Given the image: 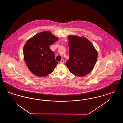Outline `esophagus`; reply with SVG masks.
Segmentation results:
<instances>
[{"mask_svg": "<svg viewBox=\"0 0 123 123\" xmlns=\"http://www.w3.org/2000/svg\"><path fill=\"white\" fill-rule=\"evenodd\" d=\"M64 60L63 59H61V60L60 61V63H61V64H63V63H64Z\"/></svg>", "mask_w": 123, "mask_h": 123, "instance_id": "34e87169", "label": "esophagus"}]
</instances>
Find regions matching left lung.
Returning <instances> with one entry per match:
<instances>
[{"label": "left lung", "instance_id": "1", "mask_svg": "<svg viewBox=\"0 0 123 123\" xmlns=\"http://www.w3.org/2000/svg\"><path fill=\"white\" fill-rule=\"evenodd\" d=\"M68 38L70 57L65 64L73 75L85 76L93 69L97 52L91 42L84 37L70 35Z\"/></svg>", "mask_w": 123, "mask_h": 123}]
</instances>
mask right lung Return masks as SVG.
<instances>
[{
    "mask_svg": "<svg viewBox=\"0 0 123 123\" xmlns=\"http://www.w3.org/2000/svg\"><path fill=\"white\" fill-rule=\"evenodd\" d=\"M58 39L51 32L44 31L34 36L25 44L24 61L30 71L35 76H47L59 63L49 47Z\"/></svg>",
    "mask_w": 123,
    "mask_h": 123,
    "instance_id": "add662e5",
    "label": "right lung"
}]
</instances>
